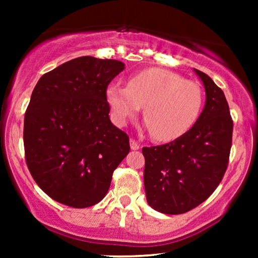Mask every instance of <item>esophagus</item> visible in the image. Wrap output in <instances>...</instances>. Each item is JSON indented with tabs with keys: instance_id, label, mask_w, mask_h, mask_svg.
Instances as JSON below:
<instances>
[{
	"instance_id": "34e87169",
	"label": "esophagus",
	"mask_w": 258,
	"mask_h": 258,
	"mask_svg": "<svg viewBox=\"0 0 258 258\" xmlns=\"http://www.w3.org/2000/svg\"><path fill=\"white\" fill-rule=\"evenodd\" d=\"M130 148H132L133 150H139L140 149V144L137 143V141L132 139V140H130Z\"/></svg>"
}]
</instances>
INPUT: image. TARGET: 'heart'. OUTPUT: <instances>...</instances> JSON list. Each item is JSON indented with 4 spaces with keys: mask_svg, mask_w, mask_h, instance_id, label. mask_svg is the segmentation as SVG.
<instances>
[{
    "mask_svg": "<svg viewBox=\"0 0 258 258\" xmlns=\"http://www.w3.org/2000/svg\"><path fill=\"white\" fill-rule=\"evenodd\" d=\"M107 101L118 125H125L141 107L147 128L157 141H174L195 125L203 109L204 95L199 84L162 68L133 74L126 87L110 84Z\"/></svg>",
    "mask_w": 258,
    "mask_h": 258,
    "instance_id": "1",
    "label": "heart"
}]
</instances>
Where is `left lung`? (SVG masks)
I'll use <instances>...</instances> for the list:
<instances>
[{
	"label": "left lung",
	"mask_w": 258,
	"mask_h": 258,
	"mask_svg": "<svg viewBox=\"0 0 258 258\" xmlns=\"http://www.w3.org/2000/svg\"><path fill=\"white\" fill-rule=\"evenodd\" d=\"M206 88V105L195 125L172 142L144 147V188L148 204L162 214L178 215L203 203L228 168L232 118L224 93L195 69Z\"/></svg>",
	"instance_id": "left-lung-1"
}]
</instances>
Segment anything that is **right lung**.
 <instances>
[{
    "label": "right lung",
    "mask_w": 258,
    "mask_h": 258,
    "mask_svg": "<svg viewBox=\"0 0 258 258\" xmlns=\"http://www.w3.org/2000/svg\"><path fill=\"white\" fill-rule=\"evenodd\" d=\"M123 69L117 59L82 56L35 86L24 115V154L34 181L56 202H100L130 151L129 136L110 122L107 101L109 83Z\"/></svg>",
    "instance_id": "1"
}]
</instances>
